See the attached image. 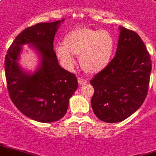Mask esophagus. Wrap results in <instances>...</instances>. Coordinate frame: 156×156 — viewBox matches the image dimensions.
Segmentation results:
<instances>
[{
    "mask_svg": "<svg viewBox=\"0 0 156 156\" xmlns=\"http://www.w3.org/2000/svg\"><path fill=\"white\" fill-rule=\"evenodd\" d=\"M78 83H79V85H83V84H85V83H87V82L85 78H78Z\"/></svg>",
    "mask_w": 156,
    "mask_h": 156,
    "instance_id": "34e87169",
    "label": "esophagus"
}]
</instances>
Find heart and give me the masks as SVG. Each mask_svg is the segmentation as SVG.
<instances>
[{"label": "heart", "mask_w": 156, "mask_h": 156, "mask_svg": "<svg viewBox=\"0 0 156 156\" xmlns=\"http://www.w3.org/2000/svg\"><path fill=\"white\" fill-rule=\"evenodd\" d=\"M114 46L115 40L108 31L78 28L66 34L64 46L56 47V54L68 68L73 67L75 63L71 53L80 55L82 69L88 73H97L109 64Z\"/></svg>", "instance_id": "1"}]
</instances>
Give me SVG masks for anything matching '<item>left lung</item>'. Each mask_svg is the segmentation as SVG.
<instances>
[{
    "mask_svg": "<svg viewBox=\"0 0 156 156\" xmlns=\"http://www.w3.org/2000/svg\"><path fill=\"white\" fill-rule=\"evenodd\" d=\"M115 56L92 78L91 106L106 123L124 120L138 110L147 98L151 59L136 32L120 27Z\"/></svg>",
    "mask_w": 156,
    "mask_h": 156,
    "instance_id": "8db88e82",
    "label": "left lung"
}]
</instances>
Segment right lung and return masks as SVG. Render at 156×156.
Segmentation results:
<instances>
[{
	"mask_svg": "<svg viewBox=\"0 0 156 156\" xmlns=\"http://www.w3.org/2000/svg\"><path fill=\"white\" fill-rule=\"evenodd\" d=\"M64 20H62V22ZM60 20L39 23L16 37L5 58L7 89L20 111L33 120L51 123L65 116L69 101L78 87L75 74L59 66L53 41ZM33 44L42 62L33 75L24 73L17 65L21 46Z\"/></svg>",
	"mask_w": 156,
	"mask_h": 156,
	"instance_id": "right-lung-1",
	"label": "right lung"
}]
</instances>
